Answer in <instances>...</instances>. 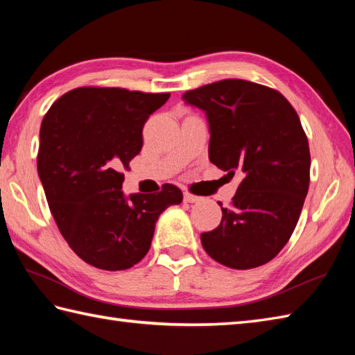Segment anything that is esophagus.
<instances>
[{
    "label": "esophagus",
    "mask_w": 355,
    "mask_h": 355,
    "mask_svg": "<svg viewBox=\"0 0 355 355\" xmlns=\"http://www.w3.org/2000/svg\"><path fill=\"white\" fill-rule=\"evenodd\" d=\"M184 201L186 202H198V201H201V197H197V195H193L191 192H184Z\"/></svg>",
    "instance_id": "obj_1"
}]
</instances>
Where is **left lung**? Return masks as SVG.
<instances>
[{
	"label": "left lung",
	"mask_w": 355,
	"mask_h": 355,
	"mask_svg": "<svg viewBox=\"0 0 355 355\" xmlns=\"http://www.w3.org/2000/svg\"><path fill=\"white\" fill-rule=\"evenodd\" d=\"M183 99L206 111L209 160L243 177L201 244L225 267L263 266L288 243L310 187V146L297 112L277 89L243 79L189 89Z\"/></svg>",
	"instance_id": "left-lung-1"
}]
</instances>
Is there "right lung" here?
I'll return each instance as SVG.
<instances>
[{"mask_svg":"<svg viewBox=\"0 0 355 355\" xmlns=\"http://www.w3.org/2000/svg\"><path fill=\"white\" fill-rule=\"evenodd\" d=\"M169 93L74 88L45 112L37 173L67 244L101 270L134 267L150 247L158 216L183 201L177 186L123 197V171L143 146V126Z\"/></svg>","mask_w":355,"mask_h":355,"instance_id":"obj_1","label":"right lung"}]
</instances>
